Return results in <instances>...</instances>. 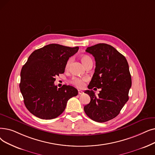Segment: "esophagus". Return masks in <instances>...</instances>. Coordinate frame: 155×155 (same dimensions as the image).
Here are the masks:
<instances>
[{"label":"esophagus","instance_id":"34e87169","mask_svg":"<svg viewBox=\"0 0 155 155\" xmlns=\"http://www.w3.org/2000/svg\"><path fill=\"white\" fill-rule=\"evenodd\" d=\"M78 92L79 95H81V94H84V92L82 91H81V90H78Z\"/></svg>","mask_w":155,"mask_h":155}]
</instances>
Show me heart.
<instances>
[{
    "label": "heart",
    "instance_id": "obj_1",
    "mask_svg": "<svg viewBox=\"0 0 155 155\" xmlns=\"http://www.w3.org/2000/svg\"><path fill=\"white\" fill-rule=\"evenodd\" d=\"M81 61L83 63V64L85 66L87 63H88L89 61H92V59H91L90 57L88 56H82L81 57ZM71 62V59H69L68 61H67L66 64V68H68L70 67V63ZM87 80V78H77V77H74L71 80V84L76 86L78 88H82V87H84V82Z\"/></svg>",
    "mask_w": 155,
    "mask_h": 155
}]
</instances>
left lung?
I'll use <instances>...</instances> for the list:
<instances>
[{
  "instance_id": "obj_1",
  "label": "left lung",
  "mask_w": 155,
  "mask_h": 155,
  "mask_svg": "<svg viewBox=\"0 0 155 155\" xmlns=\"http://www.w3.org/2000/svg\"><path fill=\"white\" fill-rule=\"evenodd\" d=\"M85 51L94 57L96 68L89 90L85 91L91 101L84 106V111L95 122H105L115 118L129 100L132 85L129 64L124 56L108 44H98ZM94 87L102 89L97 96L91 90Z\"/></svg>"
}]
</instances>
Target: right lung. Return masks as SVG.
Here are the masks:
<instances>
[{
	"label": "right lung",
	"instance_id": "add662e5",
	"mask_svg": "<svg viewBox=\"0 0 155 155\" xmlns=\"http://www.w3.org/2000/svg\"><path fill=\"white\" fill-rule=\"evenodd\" d=\"M78 50L56 44L33 51L21 71L19 88L26 108L35 117L51 120L65 110L67 101L78 91L70 85L58 89L55 77L64 72L67 61Z\"/></svg>",
	"mask_w": 155,
	"mask_h": 155
}]
</instances>
